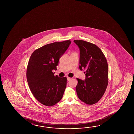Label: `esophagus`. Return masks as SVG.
Returning <instances> with one entry per match:
<instances>
[{
	"instance_id": "34e87169",
	"label": "esophagus",
	"mask_w": 134,
	"mask_h": 134,
	"mask_svg": "<svg viewBox=\"0 0 134 134\" xmlns=\"http://www.w3.org/2000/svg\"><path fill=\"white\" fill-rule=\"evenodd\" d=\"M67 80H68V81H70V80L71 79V78H70V77H67Z\"/></svg>"
}]
</instances>
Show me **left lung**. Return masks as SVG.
Listing matches in <instances>:
<instances>
[{"label": "left lung", "instance_id": "left-lung-1", "mask_svg": "<svg viewBox=\"0 0 134 134\" xmlns=\"http://www.w3.org/2000/svg\"><path fill=\"white\" fill-rule=\"evenodd\" d=\"M74 42L80 51L79 69H86L85 80L77 79L76 87L77 96L81 101L93 105L99 100L108 85L107 61L101 49L96 45L83 40Z\"/></svg>", "mask_w": 134, "mask_h": 134}]
</instances>
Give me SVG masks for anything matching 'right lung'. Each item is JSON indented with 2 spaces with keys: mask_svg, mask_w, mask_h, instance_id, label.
<instances>
[{
  "mask_svg": "<svg viewBox=\"0 0 134 134\" xmlns=\"http://www.w3.org/2000/svg\"><path fill=\"white\" fill-rule=\"evenodd\" d=\"M71 43L70 40L47 44L31 55L26 79L31 92L42 104L51 107L61 100L66 88L67 78L54 76L59 60Z\"/></svg>",
  "mask_w": 134,
  "mask_h": 134,
  "instance_id": "obj_1",
  "label": "right lung"
}]
</instances>
